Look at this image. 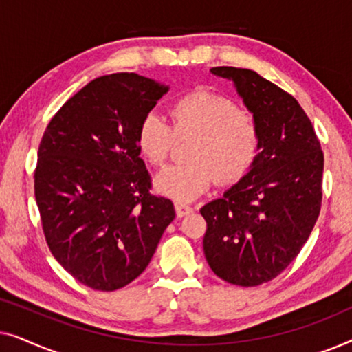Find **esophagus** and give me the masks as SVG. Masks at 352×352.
Wrapping results in <instances>:
<instances>
[{
	"mask_svg": "<svg viewBox=\"0 0 352 352\" xmlns=\"http://www.w3.org/2000/svg\"><path fill=\"white\" fill-rule=\"evenodd\" d=\"M175 208H176V214H177V218H182V216L190 214L192 211H194V208H192L190 205L181 204V201H176V204H175Z\"/></svg>",
	"mask_w": 352,
	"mask_h": 352,
	"instance_id": "obj_1",
	"label": "esophagus"
}]
</instances>
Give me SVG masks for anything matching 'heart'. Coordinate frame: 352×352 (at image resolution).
<instances>
[{"label":"heart","instance_id":"obj_1","mask_svg":"<svg viewBox=\"0 0 352 352\" xmlns=\"http://www.w3.org/2000/svg\"><path fill=\"white\" fill-rule=\"evenodd\" d=\"M171 126L155 113L139 124L138 148L160 166L168 160L173 139L194 136L189 163L171 165L158 173L157 189L177 201H190L214 184L216 177L230 184L247 175L261 148V126L248 110L232 99L206 89L190 91L170 107Z\"/></svg>","mask_w":352,"mask_h":352}]
</instances>
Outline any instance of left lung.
<instances>
[{
  "mask_svg": "<svg viewBox=\"0 0 352 352\" xmlns=\"http://www.w3.org/2000/svg\"><path fill=\"white\" fill-rule=\"evenodd\" d=\"M234 81L261 126V148L247 175L200 210L211 271L239 287L276 278L309 239L322 206L324 152L298 100L256 72L213 67Z\"/></svg>",
  "mask_w": 352,
  "mask_h": 352,
  "instance_id": "1",
  "label": "left lung"
}]
</instances>
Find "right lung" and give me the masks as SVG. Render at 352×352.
Here are the masks:
<instances>
[{
	"mask_svg": "<svg viewBox=\"0 0 352 352\" xmlns=\"http://www.w3.org/2000/svg\"><path fill=\"white\" fill-rule=\"evenodd\" d=\"M168 86L138 74L89 81L51 118L35 168L47 247L62 267L99 292L141 276L168 224L170 199L152 194L138 129Z\"/></svg>",
	"mask_w": 352,
	"mask_h": 352,
	"instance_id": "obj_1",
	"label": "right lung"
}]
</instances>
